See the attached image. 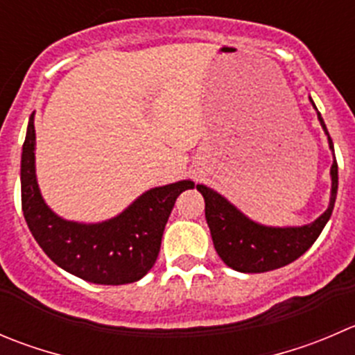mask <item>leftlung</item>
<instances>
[{
  "label": "left lung",
  "instance_id": "1",
  "mask_svg": "<svg viewBox=\"0 0 355 355\" xmlns=\"http://www.w3.org/2000/svg\"><path fill=\"white\" fill-rule=\"evenodd\" d=\"M318 118L328 135L329 147L333 149V140L326 130L321 112H318ZM331 201H329L328 209L309 225L286 227V229L265 227L251 222L225 198L216 194L206 185H198V191L205 198L206 222H208L218 257L229 265L230 269L250 274L267 272V270L279 269V267L295 261L314 244V241L318 239L326 222L331 216L336 191H338L336 159L333 161L331 166Z\"/></svg>",
  "mask_w": 355,
  "mask_h": 355
}]
</instances>
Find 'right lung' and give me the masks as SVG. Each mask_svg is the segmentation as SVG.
Segmentation results:
<instances>
[{"label":"right lung","instance_id":"right-lung-1","mask_svg":"<svg viewBox=\"0 0 355 355\" xmlns=\"http://www.w3.org/2000/svg\"><path fill=\"white\" fill-rule=\"evenodd\" d=\"M34 118L31 116L20 161L22 211L41 250L67 272L95 284H128L156 263L161 237L178 196L194 189L182 180L147 191L116 218L94 225L55 215L40 194L34 173Z\"/></svg>","mask_w":355,"mask_h":355}]
</instances>
